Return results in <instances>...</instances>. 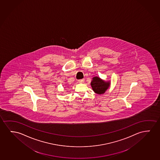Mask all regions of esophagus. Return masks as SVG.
<instances>
[{"instance_id":"34e87169","label":"esophagus","mask_w":160,"mask_h":160,"mask_svg":"<svg viewBox=\"0 0 160 160\" xmlns=\"http://www.w3.org/2000/svg\"><path fill=\"white\" fill-rule=\"evenodd\" d=\"M79 83H82V82H83L84 81V79H79L78 81Z\"/></svg>"}]
</instances>
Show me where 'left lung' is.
I'll return each mask as SVG.
<instances>
[{
	"instance_id": "1",
	"label": "left lung",
	"mask_w": 160,
	"mask_h": 160,
	"mask_svg": "<svg viewBox=\"0 0 160 160\" xmlns=\"http://www.w3.org/2000/svg\"><path fill=\"white\" fill-rule=\"evenodd\" d=\"M92 90L98 94H104L110 85V82H105L98 77H94L91 82Z\"/></svg>"
}]
</instances>
